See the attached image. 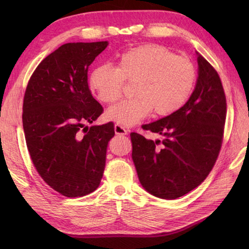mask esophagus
<instances>
[{
    "mask_svg": "<svg viewBox=\"0 0 249 249\" xmlns=\"http://www.w3.org/2000/svg\"><path fill=\"white\" fill-rule=\"evenodd\" d=\"M114 131L116 135H122V136L127 135V133H128V130L126 129L123 125H120V124L114 125Z\"/></svg>",
    "mask_w": 249,
    "mask_h": 249,
    "instance_id": "34e87169",
    "label": "esophagus"
}]
</instances>
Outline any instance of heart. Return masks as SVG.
Wrapping results in <instances>:
<instances>
[{
	"instance_id": "obj_1",
	"label": "heart",
	"mask_w": 249,
	"mask_h": 249,
	"mask_svg": "<svg viewBox=\"0 0 249 249\" xmlns=\"http://www.w3.org/2000/svg\"><path fill=\"white\" fill-rule=\"evenodd\" d=\"M124 81L133 83L134 97L107 111V118L123 126L139 123L153 110L168 115L187 102L196 81V68L188 57L174 55L157 45H141L122 54L115 68L102 65L89 75V88L105 104L119 100Z\"/></svg>"
}]
</instances>
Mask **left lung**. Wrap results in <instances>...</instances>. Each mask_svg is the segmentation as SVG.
<instances>
[{"instance_id": "left-lung-1", "label": "left lung", "mask_w": 249, "mask_h": 249, "mask_svg": "<svg viewBox=\"0 0 249 249\" xmlns=\"http://www.w3.org/2000/svg\"><path fill=\"white\" fill-rule=\"evenodd\" d=\"M198 79L187 103L144 130L163 136L153 141L131 133V157L139 181L155 197L172 200L198 187L217 160L227 113L226 95L215 68L198 54Z\"/></svg>"}]
</instances>
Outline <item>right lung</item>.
<instances>
[{"label": "right lung", "instance_id": "1", "mask_svg": "<svg viewBox=\"0 0 249 249\" xmlns=\"http://www.w3.org/2000/svg\"><path fill=\"white\" fill-rule=\"evenodd\" d=\"M108 41L68 43L39 63L23 98L22 124L41 178L68 198L93 193L102 181L112 122L88 127L103 113L89 89L88 71Z\"/></svg>", "mask_w": 249, "mask_h": 249}]
</instances>
